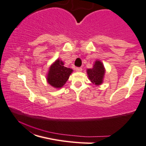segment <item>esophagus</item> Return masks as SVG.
I'll use <instances>...</instances> for the list:
<instances>
[{
    "instance_id": "34e87169",
    "label": "esophagus",
    "mask_w": 146,
    "mask_h": 146,
    "mask_svg": "<svg viewBox=\"0 0 146 146\" xmlns=\"http://www.w3.org/2000/svg\"><path fill=\"white\" fill-rule=\"evenodd\" d=\"M75 70H76V72H82V67H76V68L75 69Z\"/></svg>"
}]
</instances>
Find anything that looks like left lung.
I'll return each instance as SVG.
<instances>
[{
  "instance_id": "obj_1",
  "label": "left lung",
  "mask_w": 146,
  "mask_h": 146,
  "mask_svg": "<svg viewBox=\"0 0 146 146\" xmlns=\"http://www.w3.org/2000/svg\"><path fill=\"white\" fill-rule=\"evenodd\" d=\"M105 73H106V70L104 65L100 60H96L93 68L87 70L88 79L96 86H99L103 83Z\"/></svg>"
}]
</instances>
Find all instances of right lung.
<instances>
[{
  "label": "right lung",
  "mask_w": 146,
  "mask_h": 146,
  "mask_svg": "<svg viewBox=\"0 0 146 146\" xmlns=\"http://www.w3.org/2000/svg\"><path fill=\"white\" fill-rule=\"evenodd\" d=\"M73 70L64 67V62L60 59L51 64L47 75V82L55 88H62L67 82Z\"/></svg>",
  "instance_id": "add662e5"
}]
</instances>
